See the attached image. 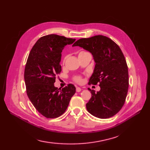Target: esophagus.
Listing matches in <instances>:
<instances>
[{
  "mask_svg": "<svg viewBox=\"0 0 150 150\" xmlns=\"http://www.w3.org/2000/svg\"><path fill=\"white\" fill-rule=\"evenodd\" d=\"M81 88H80V87H76V92H81Z\"/></svg>",
  "mask_w": 150,
  "mask_h": 150,
  "instance_id": "esophagus-1",
  "label": "esophagus"
}]
</instances>
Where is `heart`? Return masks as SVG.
<instances>
[{
    "label": "heart",
    "instance_id": "heart-1",
    "mask_svg": "<svg viewBox=\"0 0 150 150\" xmlns=\"http://www.w3.org/2000/svg\"><path fill=\"white\" fill-rule=\"evenodd\" d=\"M85 53H87V52H80V53H79V54ZM76 81H78V82H80V81H81V78H80L79 77H78V78H76Z\"/></svg>",
    "mask_w": 150,
    "mask_h": 150
}]
</instances>
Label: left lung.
Masks as SVG:
<instances>
[{
  "mask_svg": "<svg viewBox=\"0 0 150 150\" xmlns=\"http://www.w3.org/2000/svg\"><path fill=\"white\" fill-rule=\"evenodd\" d=\"M72 46H79L92 53L96 65L89 83H100V90L92 93L86 104L87 111L97 118L105 119L118 113L125 103L129 88V73L125 57L111 39L95 35L78 40Z\"/></svg>",
  "mask_w": 150,
  "mask_h": 150,
  "instance_id": "8db88e82",
  "label": "left lung"
}]
</instances>
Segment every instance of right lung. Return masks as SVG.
<instances>
[{
    "label": "right lung",
    "mask_w": 150,
    "mask_h": 150,
    "mask_svg": "<svg viewBox=\"0 0 150 150\" xmlns=\"http://www.w3.org/2000/svg\"><path fill=\"white\" fill-rule=\"evenodd\" d=\"M75 39L50 34L43 36L32 48L25 65L24 79L29 99L37 111L47 118L64 113L76 92L72 84L62 89L55 87L56 76L61 72L62 52Z\"/></svg>",
    "instance_id": "add662e5"
}]
</instances>
